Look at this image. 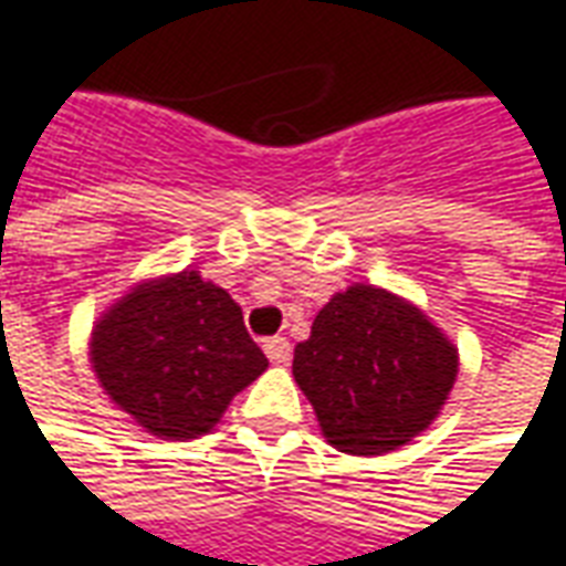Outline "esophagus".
Instances as JSON below:
<instances>
[{
    "mask_svg": "<svg viewBox=\"0 0 566 566\" xmlns=\"http://www.w3.org/2000/svg\"><path fill=\"white\" fill-rule=\"evenodd\" d=\"M264 354L274 366H286L292 359V344L286 338H268L264 340Z\"/></svg>",
    "mask_w": 566,
    "mask_h": 566,
    "instance_id": "1",
    "label": "esophagus"
}]
</instances>
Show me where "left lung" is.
I'll use <instances>...</instances> for the list:
<instances>
[{"label": "left lung", "mask_w": 566, "mask_h": 566, "mask_svg": "<svg viewBox=\"0 0 566 566\" xmlns=\"http://www.w3.org/2000/svg\"><path fill=\"white\" fill-rule=\"evenodd\" d=\"M457 371L454 340L418 304L371 283L335 292L292 359L319 432L356 457L390 454L430 430Z\"/></svg>", "instance_id": "8db88e82"}]
</instances>
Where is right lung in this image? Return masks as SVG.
<instances>
[{
    "instance_id": "add662e5",
    "label": "right lung",
    "mask_w": 566,
    "mask_h": 566,
    "mask_svg": "<svg viewBox=\"0 0 566 566\" xmlns=\"http://www.w3.org/2000/svg\"><path fill=\"white\" fill-rule=\"evenodd\" d=\"M87 359L109 402L167 442L207 436L268 368L240 304L191 268L115 298L91 328Z\"/></svg>"
}]
</instances>
